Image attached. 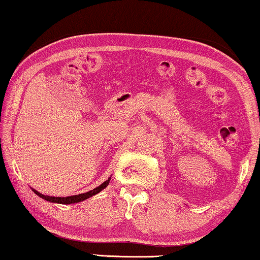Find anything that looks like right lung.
<instances>
[{
    "instance_id": "obj_1",
    "label": "right lung",
    "mask_w": 260,
    "mask_h": 260,
    "mask_svg": "<svg viewBox=\"0 0 260 260\" xmlns=\"http://www.w3.org/2000/svg\"><path fill=\"white\" fill-rule=\"evenodd\" d=\"M111 180V177L110 178L106 180V182L103 183L100 186L91 189V191L89 192H85V193H81V194H77V196H72V197H49V196H44L39 193L38 191H36V189L32 188V191H34L37 196H39L40 198H43V199L47 200V201H51V203H56V204H63V205H69V204H76V203H80V201H83L85 199H88V198L92 197L94 194H97V193H100L102 189H104L106 186H108L109 183Z\"/></svg>"
}]
</instances>
